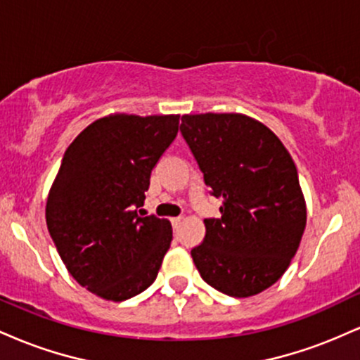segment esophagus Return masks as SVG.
Instances as JSON below:
<instances>
[{
    "label": "esophagus",
    "mask_w": 360,
    "mask_h": 360,
    "mask_svg": "<svg viewBox=\"0 0 360 360\" xmlns=\"http://www.w3.org/2000/svg\"><path fill=\"white\" fill-rule=\"evenodd\" d=\"M183 221V217H176V218H171V223H172V226H174V229H177V226H179V223Z\"/></svg>",
    "instance_id": "34e87169"
}]
</instances>
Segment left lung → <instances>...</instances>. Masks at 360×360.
<instances>
[{"instance_id": "left-lung-1", "label": "left lung", "mask_w": 360, "mask_h": 360, "mask_svg": "<svg viewBox=\"0 0 360 360\" xmlns=\"http://www.w3.org/2000/svg\"><path fill=\"white\" fill-rule=\"evenodd\" d=\"M181 134L205 184L223 198L220 218L191 257L210 286L233 298L262 292L298 250L307 203L291 155L264 123L240 113L183 115Z\"/></svg>"}]
</instances>
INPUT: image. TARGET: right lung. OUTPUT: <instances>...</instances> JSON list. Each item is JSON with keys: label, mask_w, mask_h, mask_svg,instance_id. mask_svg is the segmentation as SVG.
Here are the masks:
<instances>
[{"label": "right lung", "mask_w": 360, "mask_h": 360, "mask_svg": "<svg viewBox=\"0 0 360 360\" xmlns=\"http://www.w3.org/2000/svg\"><path fill=\"white\" fill-rule=\"evenodd\" d=\"M177 130L179 115H108L62 157L45 208L49 233L72 278L103 300L146 291L171 247L169 220L137 208Z\"/></svg>", "instance_id": "add662e5"}]
</instances>
